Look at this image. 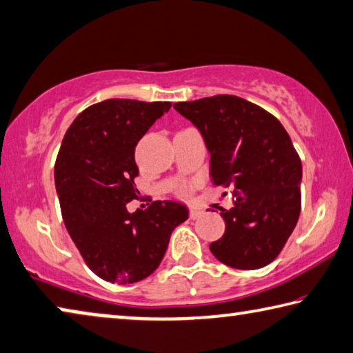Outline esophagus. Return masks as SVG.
Returning <instances> with one entry per match:
<instances>
[{"label": "esophagus", "mask_w": 353, "mask_h": 353, "mask_svg": "<svg viewBox=\"0 0 353 353\" xmlns=\"http://www.w3.org/2000/svg\"><path fill=\"white\" fill-rule=\"evenodd\" d=\"M203 214H205V211L200 210V208H190V211H189L190 219H200Z\"/></svg>", "instance_id": "obj_1"}]
</instances>
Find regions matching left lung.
<instances>
[{"label": "left lung", "mask_w": 353, "mask_h": 353, "mask_svg": "<svg viewBox=\"0 0 353 353\" xmlns=\"http://www.w3.org/2000/svg\"><path fill=\"white\" fill-rule=\"evenodd\" d=\"M173 108L200 131L214 184L233 190L225 233L210 244L219 261L261 269L279 256L300 216L302 163L272 114L244 98L216 95Z\"/></svg>", "instance_id": "8db88e82"}]
</instances>
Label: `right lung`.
<instances>
[{
	"mask_svg": "<svg viewBox=\"0 0 353 353\" xmlns=\"http://www.w3.org/2000/svg\"><path fill=\"white\" fill-rule=\"evenodd\" d=\"M170 106L111 98L84 109L63 136L54 165L63 223L85 264L106 281L126 285L152 275L173 228L189 217L172 200L126 210L139 194L134 148Z\"/></svg>",
	"mask_w": 353,
	"mask_h": 353,
	"instance_id": "obj_1",
	"label": "right lung"
}]
</instances>
